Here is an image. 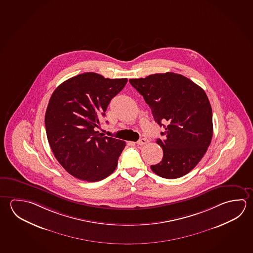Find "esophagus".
I'll return each mask as SVG.
<instances>
[{"label": "esophagus", "instance_id": "obj_1", "mask_svg": "<svg viewBox=\"0 0 253 253\" xmlns=\"http://www.w3.org/2000/svg\"><path fill=\"white\" fill-rule=\"evenodd\" d=\"M147 142H148V140L146 138H141L138 141L136 142V144L138 145V146H143V145H146Z\"/></svg>", "mask_w": 253, "mask_h": 253}]
</instances>
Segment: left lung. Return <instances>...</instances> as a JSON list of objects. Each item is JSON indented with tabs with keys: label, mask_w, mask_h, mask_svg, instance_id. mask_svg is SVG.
Here are the masks:
<instances>
[{
	"label": "left lung",
	"mask_w": 253,
	"mask_h": 253,
	"mask_svg": "<svg viewBox=\"0 0 253 253\" xmlns=\"http://www.w3.org/2000/svg\"><path fill=\"white\" fill-rule=\"evenodd\" d=\"M129 84L165 128L161 133L164 139L156 140L164 151L163 160L151 169L164 178L183 177L197 165L211 142L212 110L207 95L188 78L170 72L130 79Z\"/></svg>",
	"instance_id": "8db88e82"
}]
</instances>
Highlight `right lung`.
<instances>
[{"label":"right lung","instance_id":"add662e5","mask_svg":"<svg viewBox=\"0 0 253 253\" xmlns=\"http://www.w3.org/2000/svg\"><path fill=\"white\" fill-rule=\"evenodd\" d=\"M127 84L84 73L62 83L49 98L45 128L54 156L72 176L102 180L114 172L125 142L96 130L100 116Z\"/></svg>","mask_w":253,"mask_h":253}]
</instances>
